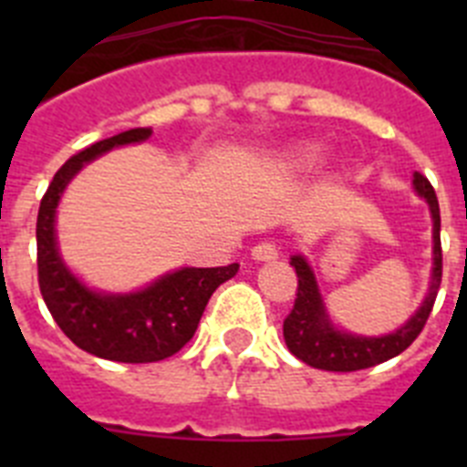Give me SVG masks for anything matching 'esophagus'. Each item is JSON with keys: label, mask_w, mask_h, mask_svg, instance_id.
Returning a JSON list of instances; mask_svg holds the SVG:
<instances>
[{"label": "esophagus", "mask_w": 467, "mask_h": 467, "mask_svg": "<svg viewBox=\"0 0 467 467\" xmlns=\"http://www.w3.org/2000/svg\"><path fill=\"white\" fill-rule=\"evenodd\" d=\"M275 257H278V250H275L274 243H259V245L253 247L254 262H271Z\"/></svg>", "instance_id": "1"}]
</instances>
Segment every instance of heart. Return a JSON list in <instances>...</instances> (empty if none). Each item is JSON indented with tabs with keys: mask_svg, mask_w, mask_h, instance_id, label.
<instances>
[{
	"mask_svg": "<svg viewBox=\"0 0 467 467\" xmlns=\"http://www.w3.org/2000/svg\"><path fill=\"white\" fill-rule=\"evenodd\" d=\"M323 150L317 147L316 142H299V144H292V147H285L275 154L274 163L278 171L285 172H301V171H308L317 163Z\"/></svg>",
	"mask_w": 467,
	"mask_h": 467,
	"instance_id": "heart-1",
	"label": "heart"
}]
</instances>
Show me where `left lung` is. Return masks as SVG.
<instances>
[{
	"instance_id": "left-lung-1",
	"label": "left lung",
	"mask_w": 467,
	"mask_h": 467,
	"mask_svg": "<svg viewBox=\"0 0 467 467\" xmlns=\"http://www.w3.org/2000/svg\"><path fill=\"white\" fill-rule=\"evenodd\" d=\"M411 184L420 198H426L432 217V274L423 304L416 308L407 323L383 337H360V334L344 332L334 327L329 320L311 264L301 254H292L290 264L296 271L299 287H296L295 306L290 316L285 317L283 337L292 356L299 358L301 362L316 369H325V372H358V369L381 365L400 356L420 334L432 311L440 283H442V243H440V203H437L435 189L420 172H414Z\"/></svg>"
}]
</instances>
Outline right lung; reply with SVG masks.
Wrapping results in <instances>:
<instances>
[{
    "instance_id": "add662e5",
    "label": "right lung",
    "mask_w": 467,
    "mask_h": 467,
    "mask_svg": "<svg viewBox=\"0 0 467 467\" xmlns=\"http://www.w3.org/2000/svg\"><path fill=\"white\" fill-rule=\"evenodd\" d=\"M150 135L151 128H130L74 154L48 184L36 217L39 290L57 327L90 356L133 365L175 356L196 332L213 292L238 271V264L217 269L184 266L138 292L111 295L90 290L67 269L56 238V210L65 187L98 156L123 144L144 142Z\"/></svg>"
}]
</instances>
